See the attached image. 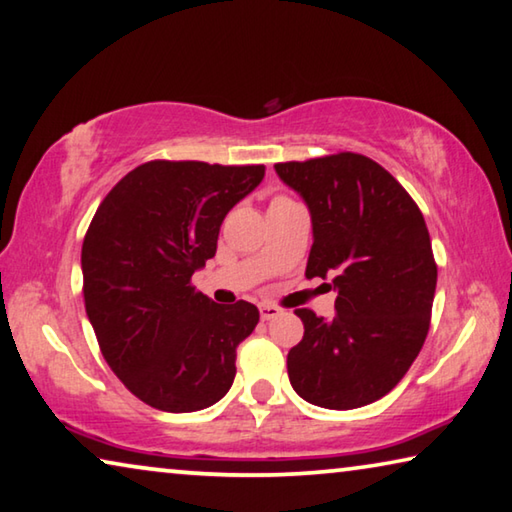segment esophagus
<instances>
[{"mask_svg":"<svg viewBox=\"0 0 512 512\" xmlns=\"http://www.w3.org/2000/svg\"><path fill=\"white\" fill-rule=\"evenodd\" d=\"M258 311H261V320H274L276 315H281V308L274 306V304H261L258 306Z\"/></svg>","mask_w":512,"mask_h":512,"instance_id":"34e87169","label":"esophagus"}]
</instances>
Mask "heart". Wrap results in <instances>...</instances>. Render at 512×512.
Masks as SVG:
<instances>
[{"label": "heart", "instance_id": "1", "mask_svg": "<svg viewBox=\"0 0 512 512\" xmlns=\"http://www.w3.org/2000/svg\"><path fill=\"white\" fill-rule=\"evenodd\" d=\"M279 199H288V197H274V201H279Z\"/></svg>", "mask_w": 512, "mask_h": 512}]
</instances>
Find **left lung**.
<instances>
[{
	"label": "left lung",
	"mask_w": 512,
	"mask_h": 512,
	"mask_svg": "<svg viewBox=\"0 0 512 512\" xmlns=\"http://www.w3.org/2000/svg\"><path fill=\"white\" fill-rule=\"evenodd\" d=\"M306 201L313 247L306 276L331 279L335 317L295 311L304 338L288 354L292 388L308 404L351 410L404 379L429 333L438 265L422 211L363 154L276 163Z\"/></svg>",
	"instance_id": "left-lung-1"
}]
</instances>
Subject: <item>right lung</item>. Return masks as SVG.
Segmentation results:
<instances>
[{
  "label": "right lung",
  "instance_id": "obj_1",
  "mask_svg": "<svg viewBox=\"0 0 512 512\" xmlns=\"http://www.w3.org/2000/svg\"><path fill=\"white\" fill-rule=\"evenodd\" d=\"M263 177L265 165L149 161L92 217L81 249L88 320L106 363L147 406L192 413L236 379L258 308L215 304L190 279L215 256L226 213Z\"/></svg>",
  "mask_w": 512,
  "mask_h": 512
}]
</instances>
